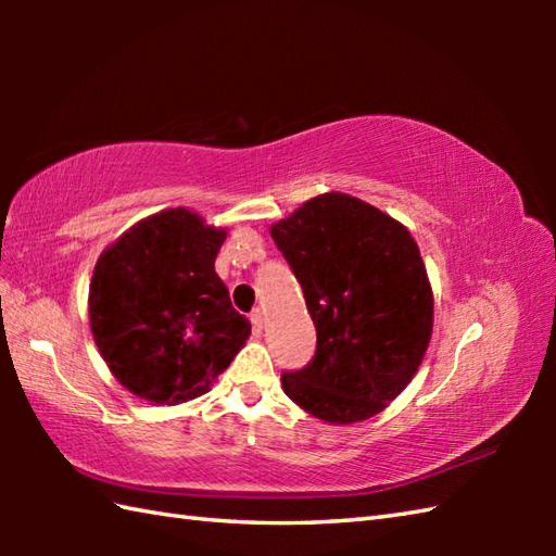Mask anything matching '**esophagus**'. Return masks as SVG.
Wrapping results in <instances>:
<instances>
[{"label": "esophagus", "instance_id": "esophagus-1", "mask_svg": "<svg viewBox=\"0 0 556 556\" xmlns=\"http://www.w3.org/2000/svg\"><path fill=\"white\" fill-rule=\"evenodd\" d=\"M251 323H253L255 329H263V325H265V313L260 311V308H255V311L251 313Z\"/></svg>", "mask_w": 556, "mask_h": 556}]
</instances>
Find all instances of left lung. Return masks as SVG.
I'll list each match as a JSON object with an SVG mask.
<instances>
[{"instance_id":"8db88e82","label":"left lung","mask_w":556,"mask_h":556,"mask_svg":"<svg viewBox=\"0 0 556 556\" xmlns=\"http://www.w3.org/2000/svg\"><path fill=\"white\" fill-rule=\"evenodd\" d=\"M303 289L317 346L281 375L315 418L349 425L404 392L432 334V289L404 224L344 193L303 203L269 229Z\"/></svg>"}]
</instances>
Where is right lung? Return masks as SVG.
Returning a JSON list of instances; mask_svg holds the SVG:
<instances>
[{
  "instance_id": "right-lung-1",
  "label": "right lung",
  "mask_w": 556,
  "mask_h": 556,
  "mask_svg": "<svg viewBox=\"0 0 556 556\" xmlns=\"http://www.w3.org/2000/svg\"><path fill=\"white\" fill-rule=\"evenodd\" d=\"M224 239V229L176 207L138 222L100 255L90 329L128 392L181 404L205 394L241 351L251 323L215 271Z\"/></svg>"
}]
</instances>
